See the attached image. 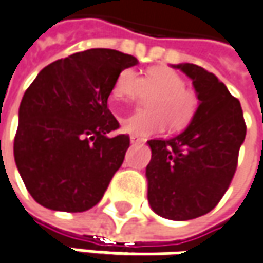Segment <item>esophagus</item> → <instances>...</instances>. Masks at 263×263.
<instances>
[{
    "instance_id": "esophagus-1",
    "label": "esophagus",
    "mask_w": 263,
    "mask_h": 263,
    "mask_svg": "<svg viewBox=\"0 0 263 263\" xmlns=\"http://www.w3.org/2000/svg\"><path fill=\"white\" fill-rule=\"evenodd\" d=\"M143 140L140 138V137H137V135H131V143L132 144H137V143H141Z\"/></svg>"
}]
</instances>
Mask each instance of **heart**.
<instances>
[{
  "label": "heart",
  "mask_w": 263,
  "mask_h": 263,
  "mask_svg": "<svg viewBox=\"0 0 263 263\" xmlns=\"http://www.w3.org/2000/svg\"><path fill=\"white\" fill-rule=\"evenodd\" d=\"M150 110H140L122 119V131L147 137L159 134L168 128L180 131L187 126L199 107L198 93L186 87V80L177 71L168 67H153L140 77L131 68L117 76L111 90L113 102L137 101L147 97Z\"/></svg>",
  "instance_id": "1"
}]
</instances>
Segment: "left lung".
Returning <instances> with one entry per match:
<instances>
[{
  "label": "left lung",
  "instance_id": "left-lung-1",
  "mask_svg": "<svg viewBox=\"0 0 263 263\" xmlns=\"http://www.w3.org/2000/svg\"><path fill=\"white\" fill-rule=\"evenodd\" d=\"M176 68L192 79L199 107L177 137L148 141L147 198L165 219L191 220L210 213L228 191L247 126L239 101L213 72L193 64Z\"/></svg>",
  "mask_w": 263,
  "mask_h": 263
}]
</instances>
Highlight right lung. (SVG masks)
Here are the masks:
<instances>
[{
  "mask_svg": "<svg viewBox=\"0 0 263 263\" xmlns=\"http://www.w3.org/2000/svg\"><path fill=\"white\" fill-rule=\"evenodd\" d=\"M138 61L90 49L40 71L19 107L14 161L40 205L80 213L101 201L123 163L129 135L107 107L117 76Z\"/></svg>",
  "mask_w": 263,
  "mask_h": 263,
  "instance_id": "add662e5",
  "label": "right lung"
}]
</instances>
